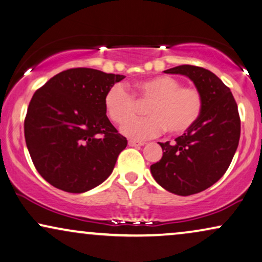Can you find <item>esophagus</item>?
I'll return each instance as SVG.
<instances>
[{
    "label": "esophagus",
    "mask_w": 262,
    "mask_h": 262,
    "mask_svg": "<svg viewBox=\"0 0 262 262\" xmlns=\"http://www.w3.org/2000/svg\"><path fill=\"white\" fill-rule=\"evenodd\" d=\"M145 142L144 141H139V140H129L128 141V145L129 146H133V147H139V146H142Z\"/></svg>",
    "instance_id": "obj_1"
}]
</instances>
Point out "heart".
<instances>
[{"label":"heart","instance_id":"heart-1","mask_svg":"<svg viewBox=\"0 0 262 262\" xmlns=\"http://www.w3.org/2000/svg\"><path fill=\"white\" fill-rule=\"evenodd\" d=\"M134 94L142 102H148L145 118L128 119L136 113L134 95L122 83L108 88L104 98L108 117L115 123H123L121 130L128 138L144 140L155 138L162 132L181 134L187 132L200 118L203 99L196 88L183 87L170 76H157L135 84Z\"/></svg>","mask_w":262,"mask_h":262}]
</instances>
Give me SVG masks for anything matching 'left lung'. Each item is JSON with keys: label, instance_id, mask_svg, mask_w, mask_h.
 Here are the masks:
<instances>
[{"label": "left lung", "instance_id": "8db88e82", "mask_svg": "<svg viewBox=\"0 0 262 262\" xmlns=\"http://www.w3.org/2000/svg\"><path fill=\"white\" fill-rule=\"evenodd\" d=\"M165 74L186 76L203 99L198 121L174 142H160L163 156L150 167L162 187L179 196L207 190L230 167L241 137L237 102L230 88L207 69L180 65Z\"/></svg>", "mask_w": 262, "mask_h": 262}]
</instances>
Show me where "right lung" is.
I'll return each instance as SVG.
<instances>
[{
    "label": "right lung",
    "instance_id": "1",
    "mask_svg": "<svg viewBox=\"0 0 262 262\" xmlns=\"http://www.w3.org/2000/svg\"><path fill=\"white\" fill-rule=\"evenodd\" d=\"M123 75L69 69L35 92L25 141L39 175L59 190L82 193L104 183L127 139L106 116L104 98Z\"/></svg>",
    "mask_w": 262,
    "mask_h": 262
}]
</instances>
